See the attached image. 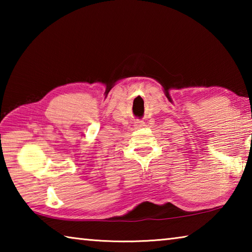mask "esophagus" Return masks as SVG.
Returning <instances> with one entry per match:
<instances>
[{
	"instance_id": "34e87169",
	"label": "esophagus",
	"mask_w": 252,
	"mask_h": 252,
	"mask_svg": "<svg viewBox=\"0 0 252 252\" xmlns=\"http://www.w3.org/2000/svg\"><path fill=\"white\" fill-rule=\"evenodd\" d=\"M146 126V123H144L143 121H141V120H135L134 121V126L135 127H142V126Z\"/></svg>"
}]
</instances>
